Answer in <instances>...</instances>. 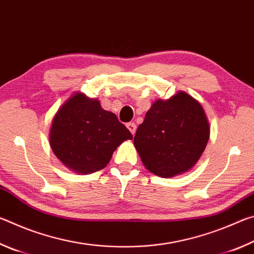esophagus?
Segmentation results:
<instances>
[{"instance_id": "34e87169", "label": "esophagus", "mask_w": 254, "mask_h": 254, "mask_svg": "<svg viewBox=\"0 0 254 254\" xmlns=\"http://www.w3.org/2000/svg\"><path fill=\"white\" fill-rule=\"evenodd\" d=\"M127 127L128 128V131L132 133V135L135 134V131H136V126L134 122H130V123H127Z\"/></svg>"}]
</instances>
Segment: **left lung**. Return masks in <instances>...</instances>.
Masks as SVG:
<instances>
[{
    "label": "left lung",
    "instance_id": "left-lung-1",
    "mask_svg": "<svg viewBox=\"0 0 254 254\" xmlns=\"http://www.w3.org/2000/svg\"><path fill=\"white\" fill-rule=\"evenodd\" d=\"M209 123L200 103L179 91L157 100L137 127L134 147L150 173L162 178L190 170L209 139Z\"/></svg>",
    "mask_w": 254,
    "mask_h": 254
}]
</instances>
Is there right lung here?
Segmentation results:
<instances>
[{"mask_svg": "<svg viewBox=\"0 0 254 254\" xmlns=\"http://www.w3.org/2000/svg\"><path fill=\"white\" fill-rule=\"evenodd\" d=\"M117 115L97 98L76 92L56 112L49 131L51 150L64 166L88 175L105 168L120 144L132 139Z\"/></svg>", "mask_w": 254, "mask_h": 254, "instance_id": "add662e5", "label": "right lung"}]
</instances>
